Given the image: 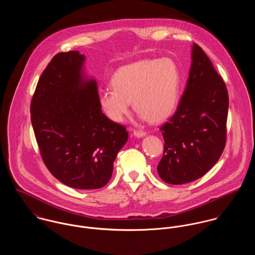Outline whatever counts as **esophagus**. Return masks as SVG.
<instances>
[{
    "label": "esophagus",
    "mask_w": 255,
    "mask_h": 255,
    "mask_svg": "<svg viewBox=\"0 0 255 255\" xmlns=\"http://www.w3.org/2000/svg\"><path fill=\"white\" fill-rule=\"evenodd\" d=\"M133 134H134L136 137L141 138V137H143V136L145 135V132H143V131H139V130H134V131H133Z\"/></svg>",
    "instance_id": "34e87169"
}]
</instances>
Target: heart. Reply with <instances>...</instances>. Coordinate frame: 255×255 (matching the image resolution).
Returning <instances> with one entry per match:
<instances>
[{
	"label": "heart",
	"instance_id": "heart-1",
	"mask_svg": "<svg viewBox=\"0 0 255 255\" xmlns=\"http://www.w3.org/2000/svg\"><path fill=\"white\" fill-rule=\"evenodd\" d=\"M111 83L113 88L99 94L100 106L111 120L121 122L132 101L141 119L156 123L169 117L175 110L180 71L170 57L144 58L118 68Z\"/></svg>",
	"mask_w": 255,
	"mask_h": 255
}]
</instances>
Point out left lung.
<instances>
[{
  "label": "left lung",
  "instance_id": "obj_1",
  "mask_svg": "<svg viewBox=\"0 0 255 255\" xmlns=\"http://www.w3.org/2000/svg\"><path fill=\"white\" fill-rule=\"evenodd\" d=\"M186 90L173 116L159 129L164 140L157 165L161 180L182 185L211 169L226 144V84L204 51L194 44Z\"/></svg>",
  "mask_w": 255,
  "mask_h": 255
}]
</instances>
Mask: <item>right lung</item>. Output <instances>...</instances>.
<instances>
[{
    "instance_id": "right-lung-1",
    "label": "right lung",
    "mask_w": 255,
    "mask_h": 255,
    "mask_svg": "<svg viewBox=\"0 0 255 255\" xmlns=\"http://www.w3.org/2000/svg\"><path fill=\"white\" fill-rule=\"evenodd\" d=\"M84 59L77 51L53 57L39 78L30 113L52 175L68 187L96 190L111 180L128 132L102 113L96 81L82 76Z\"/></svg>"
}]
</instances>
